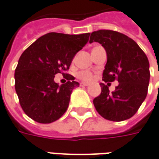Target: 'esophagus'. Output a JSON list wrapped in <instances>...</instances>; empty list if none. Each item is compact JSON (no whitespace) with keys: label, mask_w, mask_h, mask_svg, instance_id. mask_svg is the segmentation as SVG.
I'll list each match as a JSON object with an SVG mask.
<instances>
[{"label":"esophagus","mask_w":159,"mask_h":159,"mask_svg":"<svg viewBox=\"0 0 159 159\" xmlns=\"http://www.w3.org/2000/svg\"><path fill=\"white\" fill-rule=\"evenodd\" d=\"M80 85H81V86H88L89 84H88V83H85V82H82V83H80Z\"/></svg>","instance_id":"obj_1"}]
</instances>
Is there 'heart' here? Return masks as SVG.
Returning <instances> with one entry per match:
<instances>
[{
    "instance_id": "heart-1",
    "label": "heart",
    "mask_w": 159,
    "mask_h": 159,
    "mask_svg": "<svg viewBox=\"0 0 159 159\" xmlns=\"http://www.w3.org/2000/svg\"><path fill=\"white\" fill-rule=\"evenodd\" d=\"M78 77L80 78V80H84V81H92L93 80V74L90 72H86V71H83L80 72L78 74Z\"/></svg>"
}]
</instances>
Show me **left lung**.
<instances>
[{
  "label": "left lung",
  "instance_id": "left-lung-1",
  "mask_svg": "<svg viewBox=\"0 0 159 159\" xmlns=\"http://www.w3.org/2000/svg\"><path fill=\"white\" fill-rule=\"evenodd\" d=\"M98 42L107 53L103 73L104 82L117 80L119 85L110 92L109 84L101 83V94L93 99L96 110L109 121L131 118L146 99L150 80L147 56L132 38L110 30L93 31L90 43Z\"/></svg>",
  "mask_w": 159,
  "mask_h": 159
}]
</instances>
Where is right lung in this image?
Listing matches in <instances>:
<instances>
[{
  "mask_svg": "<svg viewBox=\"0 0 159 159\" xmlns=\"http://www.w3.org/2000/svg\"><path fill=\"white\" fill-rule=\"evenodd\" d=\"M91 33L69 35L49 32L42 36L20 57L14 74L15 90L24 112L39 123H51L66 110L71 93L79 82L68 75L69 81L54 82L58 72L67 75L74 56L87 43Z\"/></svg>",
  "mask_w": 159,
  "mask_h": 159,
  "instance_id": "obj_1",
  "label": "right lung"
}]
</instances>
